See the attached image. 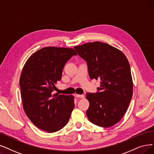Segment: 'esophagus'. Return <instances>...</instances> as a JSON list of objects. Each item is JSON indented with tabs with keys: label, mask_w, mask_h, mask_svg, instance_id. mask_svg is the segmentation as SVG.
<instances>
[{
	"label": "esophagus",
	"mask_w": 154,
	"mask_h": 154,
	"mask_svg": "<svg viewBox=\"0 0 154 154\" xmlns=\"http://www.w3.org/2000/svg\"><path fill=\"white\" fill-rule=\"evenodd\" d=\"M76 97L77 98H83L85 97V96L83 95H79V94H76Z\"/></svg>",
	"instance_id": "34e87169"
}]
</instances>
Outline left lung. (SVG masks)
I'll return each instance as SVG.
<instances>
[{
  "instance_id": "obj_1",
  "label": "left lung",
  "mask_w": 154,
  "mask_h": 154,
  "mask_svg": "<svg viewBox=\"0 0 154 154\" xmlns=\"http://www.w3.org/2000/svg\"><path fill=\"white\" fill-rule=\"evenodd\" d=\"M87 63L90 78L100 79L96 93H87L86 114L92 123L103 128L116 125L128 109L133 95L130 66L125 55L100 42L74 47Z\"/></svg>"
}]
</instances>
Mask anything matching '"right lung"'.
I'll use <instances>...</instances> for the list:
<instances>
[{
    "label": "right lung",
    "instance_id": "add662e5",
    "mask_svg": "<svg viewBox=\"0 0 154 154\" xmlns=\"http://www.w3.org/2000/svg\"><path fill=\"white\" fill-rule=\"evenodd\" d=\"M76 55L70 48L44 47L23 67L20 79L23 109L33 125L48 133L64 128L75 107L72 95L54 91L66 63Z\"/></svg>",
    "mask_w": 154,
    "mask_h": 154
}]
</instances>
